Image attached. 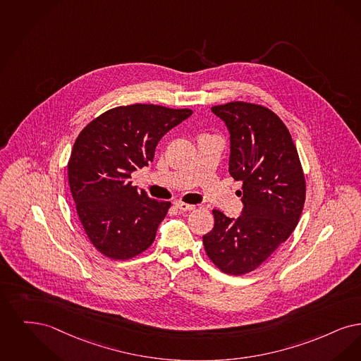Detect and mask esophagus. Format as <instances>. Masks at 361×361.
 Segmentation results:
<instances>
[{
    "label": "esophagus",
    "instance_id": "obj_1",
    "mask_svg": "<svg viewBox=\"0 0 361 361\" xmlns=\"http://www.w3.org/2000/svg\"><path fill=\"white\" fill-rule=\"evenodd\" d=\"M173 204H175L179 210H182V212H190V210H192V209L195 207L194 204H185V202H178V201H176Z\"/></svg>",
    "mask_w": 361,
    "mask_h": 361
}]
</instances>
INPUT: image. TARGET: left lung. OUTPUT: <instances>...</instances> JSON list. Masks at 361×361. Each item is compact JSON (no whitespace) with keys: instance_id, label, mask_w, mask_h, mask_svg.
Wrapping results in <instances>:
<instances>
[{"instance_id":"left-lung-1","label":"left lung","mask_w":361,"mask_h":361,"mask_svg":"<svg viewBox=\"0 0 361 361\" xmlns=\"http://www.w3.org/2000/svg\"><path fill=\"white\" fill-rule=\"evenodd\" d=\"M231 135L229 173L243 182L241 216L213 210L214 226L202 237L209 259L229 275L256 269L295 226L305 204L306 182L298 151L282 120L248 102L213 106Z\"/></svg>"}]
</instances>
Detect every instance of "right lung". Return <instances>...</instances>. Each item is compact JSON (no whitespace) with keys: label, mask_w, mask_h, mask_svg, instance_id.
Listing matches in <instances>:
<instances>
[{"label":"right lung","mask_w":361,"mask_h":361,"mask_svg":"<svg viewBox=\"0 0 361 361\" xmlns=\"http://www.w3.org/2000/svg\"><path fill=\"white\" fill-rule=\"evenodd\" d=\"M192 111L136 104L108 110L85 126L68 160L80 224L101 253L126 260L155 240L170 202L132 186L130 173L154 160L159 140Z\"/></svg>","instance_id":"1"}]
</instances>
